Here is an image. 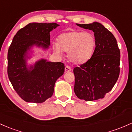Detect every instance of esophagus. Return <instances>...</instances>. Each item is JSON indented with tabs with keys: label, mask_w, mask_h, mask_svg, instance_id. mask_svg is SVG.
<instances>
[{
	"label": "esophagus",
	"mask_w": 132,
	"mask_h": 132,
	"mask_svg": "<svg viewBox=\"0 0 132 132\" xmlns=\"http://www.w3.org/2000/svg\"><path fill=\"white\" fill-rule=\"evenodd\" d=\"M71 70H72V69H71V68H70V67L66 65L65 67V72L71 71Z\"/></svg>",
	"instance_id": "1"
}]
</instances>
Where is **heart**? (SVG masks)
<instances>
[{
	"instance_id": "1",
	"label": "heart",
	"mask_w": 132,
	"mask_h": 132,
	"mask_svg": "<svg viewBox=\"0 0 132 132\" xmlns=\"http://www.w3.org/2000/svg\"><path fill=\"white\" fill-rule=\"evenodd\" d=\"M56 53L62 55L68 52V59L75 64H80L90 59L96 47V39L91 32L72 31L62 34L58 38V43H53Z\"/></svg>"
}]
</instances>
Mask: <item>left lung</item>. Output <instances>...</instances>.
I'll return each mask as SVG.
<instances>
[{"label": "left lung", "mask_w": 132, "mask_h": 132, "mask_svg": "<svg viewBox=\"0 0 132 132\" xmlns=\"http://www.w3.org/2000/svg\"><path fill=\"white\" fill-rule=\"evenodd\" d=\"M77 25L94 32L96 48L90 59L73 69L74 93L78 98L87 101L102 99L120 75V51L117 39L99 22Z\"/></svg>", "instance_id": "8db88e82"}]
</instances>
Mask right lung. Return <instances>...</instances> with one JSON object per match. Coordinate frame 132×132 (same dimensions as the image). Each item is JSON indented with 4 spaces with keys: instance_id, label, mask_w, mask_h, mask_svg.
I'll return each instance as SVG.
<instances>
[{
    "instance_id": "1",
    "label": "right lung",
    "mask_w": 132,
    "mask_h": 132,
    "mask_svg": "<svg viewBox=\"0 0 132 132\" xmlns=\"http://www.w3.org/2000/svg\"><path fill=\"white\" fill-rule=\"evenodd\" d=\"M56 23H29L14 36L7 53V74L18 94L29 103H43L52 97L56 80L63 74L64 64L41 59L33 66L26 65L27 52L34 45L48 48L50 32ZM29 58V57H28Z\"/></svg>"
}]
</instances>
